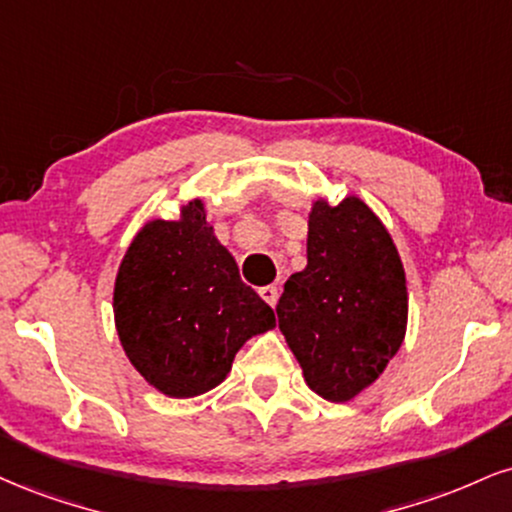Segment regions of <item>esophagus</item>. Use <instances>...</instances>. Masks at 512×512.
Returning <instances> with one entry per match:
<instances>
[{
  "label": "esophagus",
  "mask_w": 512,
  "mask_h": 512,
  "mask_svg": "<svg viewBox=\"0 0 512 512\" xmlns=\"http://www.w3.org/2000/svg\"><path fill=\"white\" fill-rule=\"evenodd\" d=\"M260 295H262V300L267 305H276V300H279V291H276V286H264V288H260Z\"/></svg>",
  "instance_id": "esophagus-1"
}]
</instances>
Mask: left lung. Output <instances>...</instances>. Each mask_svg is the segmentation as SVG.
Wrapping results in <instances>:
<instances>
[{
    "label": "left lung",
    "instance_id": "left-lung-1",
    "mask_svg": "<svg viewBox=\"0 0 512 512\" xmlns=\"http://www.w3.org/2000/svg\"><path fill=\"white\" fill-rule=\"evenodd\" d=\"M276 315L322 398L343 403L377 381L405 338L408 288L396 245L365 202H315L307 267L286 281Z\"/></svg>",
    "mask_w": 512,
    "mask_h": 512
}]
</instances>
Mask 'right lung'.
<instances>
[{
  "label": "right lung",
  "mask_w": 512,
  "mask_h": 512,
  "mask_svg": "<svg viewBox=\"0 0 512 512\" xmlns=\"http://www.w3.org/2000/svg\"><path fill=\"white\" fill-rule=\"evenodd\" d=\"M114 317L128 360L171 398L219 386L240 346L276 324L272 307L240 281L200 200L133 238L116 276Z\"/></svg>",
  "instance_id": "obj_1"
}]
</instances>
